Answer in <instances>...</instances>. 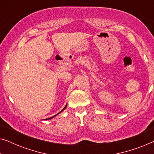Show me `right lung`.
Listing matches in <instances>:
<instances>
[{"label": "right lung", "mask_w": 154, "mask_h": 154, "mask_svg": "<svg viewBox=\"0 0 154 154\" xmlns=\"http://www.w3.org/2000/svg\"><path fill=\"white\" fill-rule=\"evenodd\" d=\"M66 106H67V104L66 105V106H64V109H62V111H61L60 113H61V112H62V111H64V109L66 108ZM57 113V114H56L55 116H52V117H50V118H49V119H52V118H53V117H54V116H57V115H58V114H59V113ZM46 120H47V119H46Z\"/></svg>", "instance_id": "right-lung-1"}]
</instances>
